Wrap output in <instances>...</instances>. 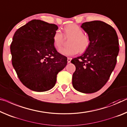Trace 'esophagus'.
Instances as JSON below:
<instances>
[{
  "instance_id": "1",
  "label": "esophagus",
  "mask_w": 127,
  "mask_h": 127,
  "mask_svg": "<svg viewBox=\"0 0 127 127\" xmlns=\"http://www.w3.org/2000/svg\"><path fill=\"white\" fill-rule=\"evenodd\" d=\"M71 59H72L71 58H67V62H68V63H69L70 62H71Z\"/></svg>"
}]
</instances>
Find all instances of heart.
<instances>
[{"instance_id": "obj_1", "label": "heart", "mask_w": 127, "mask_h": 127, "mask_svg": "<svg viewBox=\"0 0 127 127\" xmlns=\"http://www.w3.org/2000/svg\"><path fill=\"white\" fill-rule=\"evenodd\" d=\"M65 38H69V46L63 47L59 50L60 54L65 56H72L79 52H84L90 44L88 36L83 33L80 26L76 24H69L63 28V34L59 30H56L52 37L53 43L56 48L62 46Z\"/></svg>"}]
</instances>
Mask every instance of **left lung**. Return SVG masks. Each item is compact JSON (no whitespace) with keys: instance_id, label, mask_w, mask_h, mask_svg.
<instances>
[{"instance_id":"obj_1","label":"left lung","mask_w":127,"mask_h":127,"mask_svg":"<svg viewBox=\"0 0 127 127\" xmlns=\"http://www.w3.org/2000/svg\"><path fill=\"white\" fill-rule=\"evenodd\" d=\"M81 27L88 34L90 44L82 56L71 61L76 67L72 85L79 92L91 94L104 86L115 68L118 37L112 26L99 20L83 23Z\"/></svg>"}]
</instances>
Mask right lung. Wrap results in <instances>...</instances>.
I'll return each mask as SVG.
<instances>
[{
  "mask_svg": "<svg viewBox=\"0 0 127 127\" xmlns=\"http://www.w3.org/2000/svg\"><path fill=\"white\" fill-rule=\"evenodd\" d=\"M58 27L34 19L17 30L10 50L12 64L23 84L36 92L55 86L59 72L64 68L67 58L56 51L52 37Z\"/></svg>",
  "mask_w": 127,
  "mask_h": 127,
  "instance_id": "add662e5",
  "label": "right lung"
}]
</instances>
